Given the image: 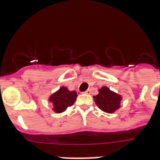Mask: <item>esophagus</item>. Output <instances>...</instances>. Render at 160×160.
<instances>
[{
    "instance_id": "esophagus-1",
    "label": "esophagus",
    "mask_w": 160,
    "mask_h": 160,
    "mask_svg": "<svg viewBox=\"0 0 160 160\" xmlns=\"http://www.w3.org/2000/svg\"><path fill=\"white\" fill-rule=\"evenodd\" d=\"M85 94H90V93H91V90H90V89H89V90H86V91H85Z\"/></svg>"
}]
</instances>
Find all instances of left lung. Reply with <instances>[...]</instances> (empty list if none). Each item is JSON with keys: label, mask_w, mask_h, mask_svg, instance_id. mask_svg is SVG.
Returning a JSON list of instances; mask_svg holds the SVG:
<instances>
[{"label": "left lung", "mask_w": 160, "mask_h": 160, "mask_svg": "<svg viewBox=\"0 0 160 160\" xmlns=\"http://www.w3.org/2000/svg\"><path fill=\"white\" fill-rule=\"evenodd\" d=\"M96 105L102 111L107 113H112L120 107L121 96L112 92L107 87H102L99 90V94L94 96Z\"/></svg>", "instance_id": "obj_1"}]
</instances>
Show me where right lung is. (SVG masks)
<instances>
[{
    "label": "right lung",
    "mask_w": 160,
    "mask_h": 160,
    "mask_svg": "<svg viewBox=\"0 0 160 160\" xmlns=\"http://www.w3.org/2000/svg\"><path fill=\"white\" fill-rule=\"evenodd\" d=\"M77 96L75 90L70 91L66 87H61L57 92L50 96L49 102L53 105V111L56 113H61L73 105Z\"/></svg>",
    "instance_id": "add662e5"
}]
</instances>
